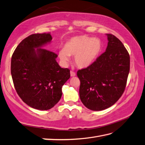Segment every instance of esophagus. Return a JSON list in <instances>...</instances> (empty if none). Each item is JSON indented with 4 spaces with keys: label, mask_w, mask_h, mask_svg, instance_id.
<instances>
[{
    "label": "esophagus",
    "mask_w": 145,
    "mask_h": 145,
    "mask_svg": "<svg viewBox=\"0 0 145 145\" xmlns=\"http://www.w3.org/2000/svg\"><path fill=\"white\" fill-rule=\"evenodd\" d=\"M70 75L71 76H75L76 75V73L73 71H70Z\"/></svg>",
    "instance_id": "esophagus-1"
}]
</instances>
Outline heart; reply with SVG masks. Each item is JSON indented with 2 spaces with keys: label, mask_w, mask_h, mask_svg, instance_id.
<instances>
[{
  "label": "heart",
  "mask_w": 145,
  "mask_h": 145,
  "mask_svg": "<svg viewBox=\"0 0 145 145\" xmlns=\"http://www.w3.org/2000/svg\"><path fill=\"white\" fill-rule=\"evenodd\" d=\"M102 50V42L97 38L86 35L72 37L65 42L64 48L59 50L58 56L64 64L70 60V56H74L76 66L85 69L94 62Z\"/></svg>",
  "instance_id": "heart-1"
}]
</instances>
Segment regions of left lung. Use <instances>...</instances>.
<instances>
[{"label":"left lung","instance_id":"left-lung-1","mask_svg":"<svg viewBox=\"0 0 145 145\" xmlns=\"http://www.w3.org/2000/svg\"><path fill=\"white\" fill-rule=\"evenodd\" d=\"M106 52L90 66L79 70V95L82 103L92 110H104L123 94L129 72L130 57L123 44L110 34Z\"/></svg>","mask_w":145,"mask_h":145}]
</instances>
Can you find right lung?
<instances>
[{
    "label": "right lung",
    "instance_id": "add662e5",
    "mask_svg": "<svg viewBox=\"0 0 145 145\" xmlns=\"http://www.w3.org/2000/svg\"><path fill=\"white\" fill-rule=\"evenodd\" d=\"M52 40L50 33L33 34L23 39L11 58L14 87L22 101L32 108L46 110L60 100L62 86L70 70L56 60L58 55L42 47Z\"/></svg>",
    "mask_w": 145,
    "mask_h": 145
}]
</instances>
